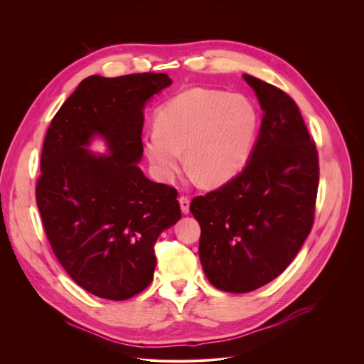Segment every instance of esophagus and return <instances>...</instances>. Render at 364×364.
Wrapping results in <instances>:
<instances>
[{"instance_id": "1", "label": "esophagus", "mask_w": 364, "mask_h": 364, "mask_svg": "<svg viewBox=\"0 0 364 364\" xmlns=\"http://www.w3.org/2000/svg\"><path fill=\"white\" fill-rule=\"evenodd\" d=\"M178 203H180V207H181V212L184 215H188V212H190V198L187 196H181L178 198Z\"/></svg>"}]
</instances>
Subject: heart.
Here are the masks:
<instances>
[{
  "label": "heart",
  "mask_w": 364,
  "mask_h": 364,
  "mask_svg": "<svg viewBox=\"0 0 364 364\" xmlns=\"http://www.w3.org/2000/svg\"><path fill=\"white\" fill-rule=\"evenodd\" d=\"M257 111L243 95L194 87L184 90L155 114V131L142 136L154 174L173 181L181 167L203 186L216 187L235 178L247 164L257 131Z\"/></svg>",
  "instance_id": "obj_1"
}]
</instances>
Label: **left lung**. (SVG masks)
Segmentation results:
<instances>
[{"label":"left lung","mask_w":364,"mask_h":364,"mask_svg":"<svg viewBox=\"0 0 364 364\" xmlns=\"http://www.w3.org/2000/svg\"><path fill=\"white\" fill-rule=\"evenodd\" d=\"M264 111L240 174L197 196L203 271L218 289L245 294L281 275L314 223L318 154L296 103L284 90L243 75Z\"/></svg>","instance_id":"left-lung-1"}]
</instances>
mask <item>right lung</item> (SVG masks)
Wrapping results in <instances>:
<instances>
[{
    "instance_id": "add662e5",
    "label": "right lung",
    "mask_w": 364,
    "mask_h": 364,
    "mask_svg": "<svg viewBox=\"0 0 364 364\" xmlns=\"http://www.w3.org/2000/svg\"><path fill=\"white\" fill-rule=\"evenodd\" d=\"M166 73L89 76L47 129L36 200L46 236L69 277L87 292L122 301L154 278V245L181 219L177 190L148 180L142 159L145 103ZM96 134L109 154L85 146Z\"/></svg>"
}]
</instances>
